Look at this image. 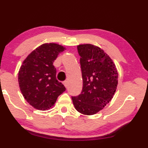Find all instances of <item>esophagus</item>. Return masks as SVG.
<instances>
[{"mask_svg": "<svg viewBox=\"0 0 148 148\" xmlns=\"http://www.w3.org/2000/svg\"><path fill=\"white\" fill-rule=\"evenodd\" d=\"M63 84H64V86H65L66 88H67V87H68V82H67V81H64V82H63Z\"/></svg>", "mask_w": 148, "mask_h": 148, "instance_id": "1", "label": "esophagus"}]
</instances>
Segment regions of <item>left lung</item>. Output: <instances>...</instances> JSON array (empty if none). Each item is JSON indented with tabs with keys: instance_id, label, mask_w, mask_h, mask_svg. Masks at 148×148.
I'll return each instance as SVG.
<instances>
[{
	"instance_id": "8db88e82",
	"label": "left lung",
	"mask_w": 148,
	"mask_h": 148,
	"mask_svg": "<svg viewBox=\"0 0 148 148\" xmlns=\"http://www.w3.org/2000/svg\"><path fill=\"white\" fill-rule=\"evenodd\" d=\"M82 70V90L72 97L79 113L92 115L101 111L113 99L118 84V72L111 58L92 44L77 46Z\"/></svg>"
}]
</instances>
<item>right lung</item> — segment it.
Here are the masks:
<instances>
[{"label": "right lung", "mask_w": 148, "mask_h": 148, "mask_svg": "<svg viewBox=\"0 0 148 148\" xmlns=\"http://www.w3.org/2000/svg\"><path fill=\"white\" fill-rule=\"evenodd\" d=\"M66 49L54 43H43L29 54L18 74L20 90L25 99L38 110L52 107L65 86L56 79L53 65L60 53Z\"/></svg>", "instance_id": "obj_1"}]
</instances>
